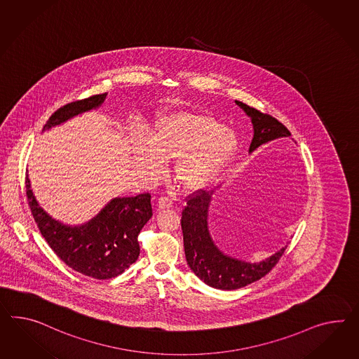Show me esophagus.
<instances>
[{"label":"esophagus","mask_w":359,"mask_h":359,"mask_svg":"<svg viewBox=\"0 0 359 359\" xmlns=\"http://www.w3.org/2000/svg\"><path fill=\"white\" fill-rule=\"evenodd\" d=\"M173 204H175L173 199L169 198V196H161V198H158V201H157V205H158L160 210L170 208V207H173Z\"/></svg>","instance_id":"obj_1"}]
</instances>
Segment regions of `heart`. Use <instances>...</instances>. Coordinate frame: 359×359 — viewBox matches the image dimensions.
<instances>
[{
  "label": "heart",
  "mask_w": 359,
  "mask_h": 359,
  "mask_svg": "<svg viewBox=\"0 0 359 359\" xmlns=\"http://www.w3.org/2000/svg\"><path fill=\"white\" fill-rule=\"evenodd\" d=\"M238 140L220 121L205 113L178 111L157 118L144 142L131 147V165L148 177L173 164L180 187L196 191L211 184L236 154Z\"/></svg>",
  "instance_id": "obj_1"
}]
</instances>
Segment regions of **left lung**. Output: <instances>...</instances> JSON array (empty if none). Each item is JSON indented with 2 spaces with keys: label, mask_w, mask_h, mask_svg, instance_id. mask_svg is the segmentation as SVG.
<instances>
[{
  "label": "left lung",
  "mask_w": 359,
  "mask_h": 359,
  "mask_svg": "<svg viewBox=\"0 0 359 359\" xmlns=\"http://www.w3.org/2000/svg\"><path fill=\"white\" fill-rule=\"evenodd\" d=\"M236 104L245 111L252 122L254 138L248 152L255 151L271 140L292 135L275 117L238 100H236ZM213 193V190H199L187 199V205L182 211L181 219L184 255L191 271L207 285L221 290L239 289L266 276L283 257L286 246L259 263H248L224 254L215 245L208 230V208Z\"/></svg>",
  "instance_id": "8db88e82"
}]
</instances>
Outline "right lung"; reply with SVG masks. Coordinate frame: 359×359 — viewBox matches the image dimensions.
I'll list each match as a JSON object with an SVG mask.
<instances>
[{
  "mask_svg": "<svg viewBox=\"0 0 359 359\" xmlns=\"http://www.w3.org/2000/svg\"><path fill=\"white\" fill-rule=\"evenodd\" d=\"M105 97L107 93H102L66 104L49 117L43 131L99 108ZM26 194L41 236L55 255L74 271L84 276L107 280L118 276L137 262L140 252L139 233L152 217L149 194L114 198L93 219L79 226L64 225L50 217L36 202L28 175Z\"/></svg>",
  "mask_w": 359,
  "mask_h": 359,
  "instance_id": "obj_1",
  "label": "right lung"
}]
</instances>
